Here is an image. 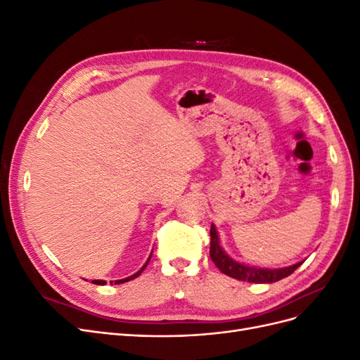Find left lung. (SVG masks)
I'll return each instance as SVG.
<instances>
[{"mask_svg": "<svg viewBox=\"0 0 360 360\" xmlns=\"http://www.w3.org/2000/svg\"><path fill=\"white\" fill-rule=\"evenodd\" d=\"M210 257L213 259L214 266L219 269L222 274L226 276H231L238 281H248L254 282V284H271V282H276L290 276L294 270H296L303 261L299 263L288 266V267H281V269H266V267H255V266H248L243 263H238L234 258L228 255L224 248L221 246L219 234H217L216 226L212 224L210 228Z\"/></svg>", "mask_w": 360, "mask_h": 360, "instance_id": "1", "label": "left lung"}]
</instances>
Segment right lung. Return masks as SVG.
Instances as JSON below:
<instances>
[{
    "instance_id": "obj_1",
    "label": "right lung",
    "mask_w": 360,
    "mask_h": 360,
    "mask_svg": "<svg viewBox=\"0 0 360 360\" xmlns=\"http://www.w3.org/2000/svg\"><path fill=\"white\" fill-rule=\"evenodd\" d=\"M153 254V252H151ZM151 254H150V257H148V259L146 261V264L141 267L136 274H134L132 276H129V278H124V279H118V281H115V284H123V282H127V281H132V279H135V278H138L141 274H143V270L147 267V264H148V261H150V258H151ZM93 284H96V285H105L106 284V281H102V279H94L93 281ZM111 284H112V281H111Z\"/></svg>"
}]
</instances>
